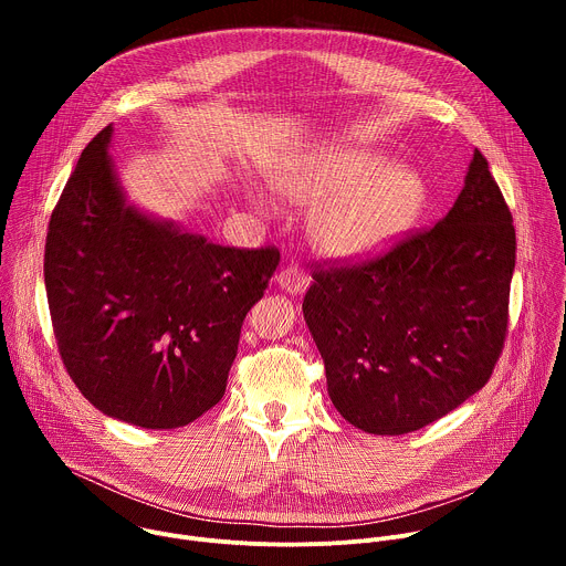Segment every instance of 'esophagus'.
Instances as JSON below:
<instances>
[{"instance_id":"esophagus-1","label":"esophagus","mask_w":566,"mask_h":566,"mask_svg":"<svg viewBox=\"0 0 566 566\" xmlns=\"http://www.w3.org/2000/svg\"><path fill=\"white\" fill-rule=\"evenodd\" d=\"M275 282H277V286H280L282 291H286L289 295H300V293H304L306 286H308V275H306L302 269H297V266H286V269H282V271L275 275Z\"/></svg>"}]
</instances>
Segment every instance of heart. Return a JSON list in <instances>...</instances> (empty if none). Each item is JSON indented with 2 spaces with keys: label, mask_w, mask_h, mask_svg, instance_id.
Segmentation results:
<instances>
[{
  "label": "heart",
  "mask_w": 566,
  "mask_h": 566,
  "mask_svg": "<svg viewBox=\"0 0 566 566\" xmlns=\"http://www.w3.org/2000/svg\"><path fill=\"white\" fill-rule=\"evenodd\" d=\"M385 163L363 145L322 149L300 168L280 177V190L302 206H313L308 232L313 244L332 258L354 260L385 251L406 234L428 203L423 175L408 164ZM255 208L269 210L262 197Z\"/></svg>",
  "instance_id": "b5f03b06"
}]
</instances>
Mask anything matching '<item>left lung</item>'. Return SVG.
<instances>
[{"label": "left lung", "instance_id": "left-lung-1", "mask_svg": "<svg viewBox=\"0 0 566 566\" xmlns=\"http://www.w3.org/2000/svg\"><path fill=\"white\" fill-rule=\"evenodd\" d=\"M515 228L474 149L450 212L358 266L319 271L304 295L336 410L369 434H408L489 382L509 327Z\"/></svg>", "mask_w": 566, "mask_h": 566}]
</instances>
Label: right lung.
<instances>
[{"label":"right lung","mask_w":566,"mask_h":566,"mask_svg":"<svg viewBox=\"0 0 566 566\" xmlns=\"http://www.w3.org/2000/svg\"><path fill=\"white\" fill-rule=\"evenodd\" d=\"M107 125L51 214L44 284L62 363L103 415L184 428L226 391L239 334L280 253L219 247L127 201Z\"/></svg>","instance_id":"add662e5"}]
</instances>
